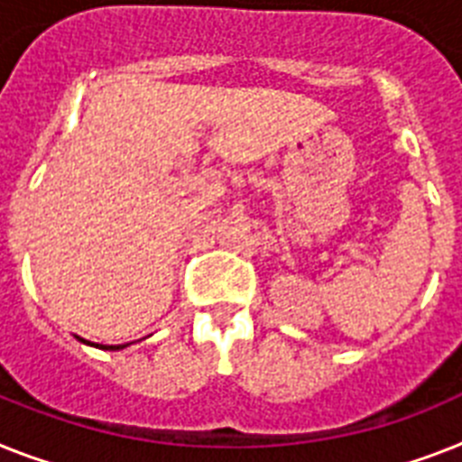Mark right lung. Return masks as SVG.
<instances>
[{"mask_svg":"<svg viewBox=\"0 0 462 462\" xmlns=\"http://www.w3.org/2000/svg\"><path fill=\"white\" fill-rule=\"evenodd\" d=\"M79 340H82V337H79ZM82 342H87V340H82ZM94 346H101V349H125L127 345H94Z\"/></svg>","mask_w":462,"mask_h":462,"instance_id":"obj_1","label":"right lung"}]
</instances>
